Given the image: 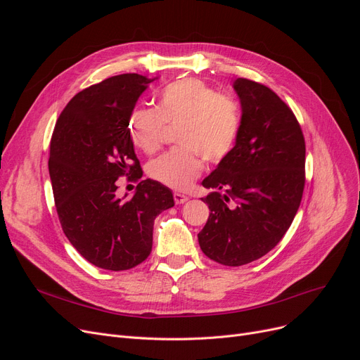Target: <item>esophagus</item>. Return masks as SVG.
Listing matches in <instances>:
<instances>
[{
    "mask_svg": "<svg viewBox=\"0 0 360 360\" xmlns=\"http://www.w3.org/2000/svg\"><path fill=\"white\" fill-rule=\"evenodd\" d=\"M174 200L176 204H184L185 201H188V197L181 194V193H174Z\"/></svg>",
    "mask_w": 360,
    "mask_h": 360,
    "instance_id": "obj_1",
    "label": "esophagus"
}]
</instances>
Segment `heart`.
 I'll use <instances>...</instances> for the list:
<instances>
[{"mask_svg":"<svg viewBox=\"0 0 360 360\" xmlns=\"http://www.w3.org/2000/svg\"><path fill=\"white\" fill-rule=\"evenodd\" d=\"M166 125H178L179 146L151 160L147 175L174 190H186L200 176L202 159L217 165L229 156L240 129V108L202 80L182 79L162 89L156 109H132L127 122L132 144L146 155L162 147Z\"/></svg>","mask_w":360,"mask_h":360,"instance_id":"b5f03b06","label":"heart"}]
</instances>
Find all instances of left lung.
Returning a JSON list of instances; mask_svg holds the SVG:
<instances>
[{"label":"left lung","mask_w":360,"mask_h":360,"mask_svg":"<svg viewBox=\"0 0 360 360\" xmlns=\"http://www.w3.org/2000/svg\"><path fill=\"white\" fill-rule=\"evenodd\" d=\"M240 129L229 156L202 181L214 190L200 248L239 267L270 252L296 216L305 188V139L293 110L261 83L238 79Z\"/></svg>","instance_id":"obj_1"}]
</instances>
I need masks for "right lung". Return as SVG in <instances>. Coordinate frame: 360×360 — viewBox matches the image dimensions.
Returning a JSON list of instances; mask_svg holds the SVG:
<instances>
[{"mask_svg": "<svg viewBox=\"0 0 360 360\" xmlns=\"http://www.w3.org/2000/svg\"><path fill=\"white\" fill-rule=\"evenodd\" d=\"M151 82L129 72L79 91L52 132L48 167L61 228L82 257L105 270L147 259L156 216L174 207L169 188L151 179L140 181L128 200L115 197L120 177L143 175L127 122Z\"/></svg>", "mask_w": 360, "mask_h": 360, "instance_id": "1", "label": "right lung"}]
</instances>
